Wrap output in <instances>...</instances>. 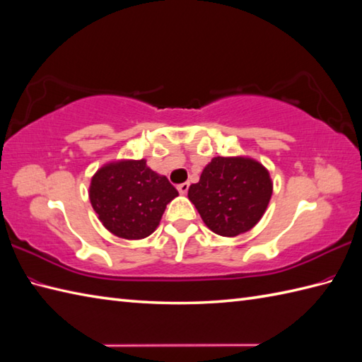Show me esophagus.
<instances>
[{
	"instance_id": "esophagus-1",
	"label": "esophagus",
	"mask_w": 362,
	"mask_h": 362,
	"mask_svg": "<svg viewBox=\"0 0 362 362\" xmlns=\"http://www.w3.org/2000/svg\"><path fill=\"white\" fill-rule=\"evenodd\" d=\"M177 189H179V192H180V194H187V192H188V189H189V183H188V182H185V183L179 185V187H177Z\"/></svg>"
}]
</instances>
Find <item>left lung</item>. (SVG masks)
<instances>
[{
  "label": "left lung",
  "mask_w": 362,
  "mask_h": 362,
  "mask_svg": "<svg viewBox=\"0 0 362 362\" xmlns=\"http://www.w3.org/2000/svg\"><path fill=\"white\" fill-rule=\"evenodd\" d=\"M273 194L267 168L251 157H213L188 189L202 221L223 238L250 231L262 219Z\"/></svg>",
  "instance_id": "obj_1"
}]
</instances>
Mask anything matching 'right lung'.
Wrapping results in <instances>:
<instances>
[{"mask_svg":"<svg viewBox=\"0 0 362 362\" xmlns=\"http://www.w3.org/2000/svg\"><path fill=\"white\" fill-rule=\"evenodd\" d=\"M179 192L165 175L141 160H114L92 175L89 200L98 221L114 236L139 240L153 234L166 205Z\"/></svg>","mask_w":362,"mask_h":362,"instance_id":"right-lung-1","label":"right lung"}]
</instances>
